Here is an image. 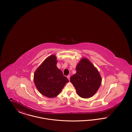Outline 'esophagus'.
<instances>
[{
  "label": "esophagus",
  "mask_w": 132,
  "mask_h": 132,
  "mask_svg": "<svg viewBox=\"0 0 132 132\" xmlns=\"http://www.w3.org/2000/svg\"><path fill=\"white\" fill-rule=\"evenodd\" d=\"M70 75L67 76V78L68 79V80H70Z\"/></svg>",
  "instance_id": "1"
}]
</instances>
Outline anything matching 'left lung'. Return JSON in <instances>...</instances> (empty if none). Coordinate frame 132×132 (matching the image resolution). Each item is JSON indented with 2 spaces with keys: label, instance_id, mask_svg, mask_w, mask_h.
<instances>
[{
  "label": "left lung",
  "instance_id": "1",
  "mask_svg": "<svg viewBox=\"0 0 132 132\" xmlns=\"http://www.w3.org/2000/svg\"><path fill=\"white\" fill-rule=\"evenodd\" d=\"M77 93L82 98L93 96L101 83V75L87 58H83L76 67V73L70 78Z\"/></svg>",
  "mask_w": 132,
  "mask_h": 132
}]
</instances>
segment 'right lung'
I'll use <instances>...</instances> for the list:
<instances>
[{
    "label": "right lung",
    "mask_w": 132,
    "mask_h": 132,
    "mask_svg": "<svg viewBox=\"0 0 132 132\" xmlns=\"http://www.w3.org/2000/svg\"><path fill=\"white\" fill-rule=\"evenodd\" d=\"M57 62L55 56L51 55L39 66L34 74V82L38 90L50 98L59 94L65 85L69 82L57 67Z\"/></svg>",
    "instance_id": "1"
}]
</instances>
